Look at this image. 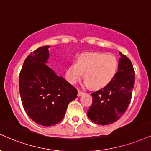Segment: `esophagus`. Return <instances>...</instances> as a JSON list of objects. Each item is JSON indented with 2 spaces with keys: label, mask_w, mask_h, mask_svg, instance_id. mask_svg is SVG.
Wrapping results in <instances>:
<instances>
[{
  "label": "esophagus",
  "mask_w": 151,
  "mask_h": 151,
  "mask_svg": "<svg viewBox=\"0 0 151 151\" xmlns=\"http://www.w3.org/2000/svg\"><path fill=\"white\" fill-rule=\"evenodd\" d=\"M84 93L83 91H78V93H77V96H81V95H83V94Z\"/></svg>",
  "instance_id": "obj_1"
}]
</instances>
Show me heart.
<instances>
[{
  "instance_id": "1",
  "label": "heart",
  "mask_w": 151,
  "mask_h": 151,
  "mask_svg": "<svg viewBox=\"0 0 151 151\" xmlns=\"http://www.w3.org/2000/svg\"><path fill=\"white\" fill-rule=\"evenodd\" d=\"M118 70V61L115 56L95 52L79 54L76 63L67 69L65 78L74 84L84 72V83L93 89H100L112 82Z\"/></svg>"
}]
</instances>
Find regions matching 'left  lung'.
Wrapping results in <instances>:
<instances>
[{
	"mask_svg": "<svg viewBox=\"0 0 151 151\" xmlns=\"http://www.w3.org/2000/svg\"><path fill=\"white\" fill-rule=\"evenodd\" d=\"M118 70L112 82L91 93L92 105L87 116L100 125L112 124L124 114L132 99L135 72L132 62L119 52Z\"/></svg>",
	"mask_w": 151,
	"mask_h": 151,
	"instance_id": "8db88e82",
	"label": "left lung"
}]
</instances>
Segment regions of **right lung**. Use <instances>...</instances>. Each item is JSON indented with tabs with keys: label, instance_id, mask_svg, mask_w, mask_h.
Returning a JSON list of instances; mask_svg holds the SVG:
<instances>
[{
	"label": "right lung",
	"instance_id": "right-lung-1",
	"mask_svg": "<svg viewBox=\"0 0 151 151\" xmlns=\"http://www.w3.org/2000/svg\"><path fill=\"white\" fill-rule=\"evenodd\" d=\"M49 47H40L27 56L19 77L25 112L34 122L45 127L60 122L69 103L77 97V90L46 65Z\"/></svg>",
	"mask_w": 151,
	"mask_h": 151
}]
</instances>
